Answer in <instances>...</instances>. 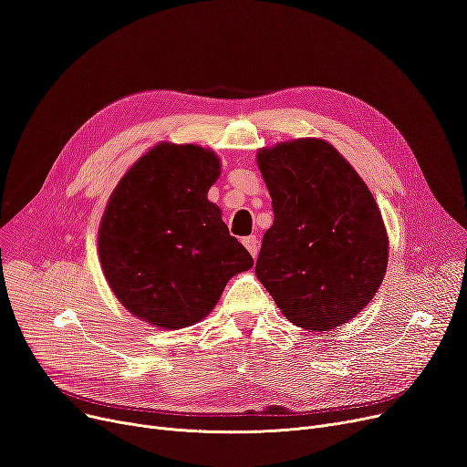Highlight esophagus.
Masks as SVG:
<instances>
[{
	"instance_id": "34e87169",
	"label": "esophagus",
	"mask_w": 467,
	"mask_h": 467,
	"mask_svg": "<svg viewBox=\"0 0 467 467\" xmlns=\"http://www.w3.org/2000/svg\"><path fill=\"white\" fill-rule=\"evenodd\" d=\"M242 242H244V246L248 248V252L252 254V257L255 259L257 254H259V240L255 236H246Z\"/></svg>"
}]
</instances>
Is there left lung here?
I'll list each match as a JSON object with an SVG mask.
<instances>
[{
  "label": "left lung",
  "instance_id": "1",
  "mask_svg": "<svg viewBox=\"0 0 467 467\" xmlns=\"http://www.w3.org/2000/svg\"><path fill=\"white\" fill-rule=\"evenodd\" d=\"M257 164L275 210L255 265L259 282L293 326L348 324L375 297L388 265V234L369 187L317 138L265 147Z\"/></svg>",
  "mask_w": 467,
  "mask_h": 467
}]
</instances>
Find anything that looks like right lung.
Segmentation results:
<instances>
[{
	"label": "right lung",
	"mask_w": 467,
	"mask_h": 467,
	"mask_svg": "<svg viewBox=\"0 0 467 467\" xmlns=\"http://www.w3.org/2000/svg\"><path fill=\"white\" fill-rule=\"evenodd\" d=\"M219 159L201 145L159 143L127 171L106 206L98 254L130 314L162 329L206 317L254 257L208 201Z\"/></svg>",
	"instance_id": "obj_1"
}]
</instances>
